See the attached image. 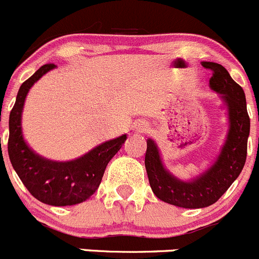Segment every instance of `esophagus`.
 <instances>
[{"label":"esophagus","mask_w":259,"mask_h":259,"mask_svg":"<svg viewBox=\"0 0 259 259\" xmlns=\"http://www.w3.org/2000/svg\"><path fill=\"white\" fill-rule=\"evenodd\" d=\"M142 130H144V132H146V130H147V127H146V126H143V127H142Z\"/></svg>","instance_id":"esophagus-1"}]
</instances>
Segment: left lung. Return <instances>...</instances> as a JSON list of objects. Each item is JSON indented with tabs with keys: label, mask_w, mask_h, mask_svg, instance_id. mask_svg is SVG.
Masks as SVG:
<instances>
[{
	"label": "left lung",
	"mask_w": 259,
	"mask_h": 259,
	"mask_svg": "<svg viewBox=\"0 0 259 259\" xmlns=\"http://www.w3.org/2000/svg\"><path fill=\"white\" fill-rule=\"evenodd\" d=\"M202 65L213 71L209 85L221 94L229 110L230 130L217 161L199 178L188 183L174 178L163 167L158 148L152 139L147 141L144 158L149 184L156 197L183 208H203L217 202L240 175L248 148L250 118L243 88L233 80L222 65L216 62H202Z\"/></svg>",
	"instance_id": "left-lung-1"
}]
</instances>
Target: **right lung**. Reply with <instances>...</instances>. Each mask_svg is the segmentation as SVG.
I'll list each match as a JSON object with an SVG mask.
<instances>
[{"instance_id": "add662e5", "label": "right lung", "mask_w": 259, "mask_h": 259, "mask_svg": "<svg viewBox=\"0 0 259 259\" xmlns=\"http://www.w3.org/2000/svg\"><path fill=\"white\" fill-rule=\"evenodd\" d=\"M53 67L55 64L43 65L21 84L10 112L7 151L14 170L33 197L51 206H72L87 200L98 189L106 166L120 151L126 135L102 143L69 162L50 161L31 151L21 134L24 101L30 87Z\"/></svg>"}]
</instances>
